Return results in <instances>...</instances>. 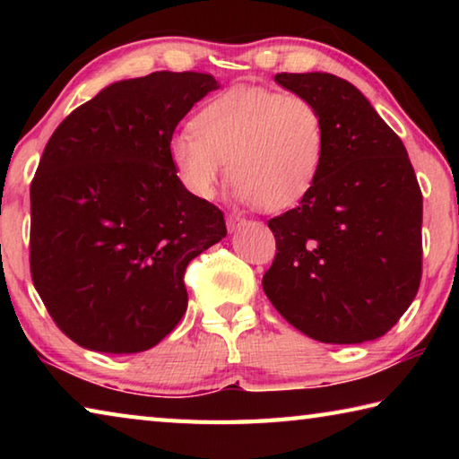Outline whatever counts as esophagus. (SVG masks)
<instances>
[{
  "instance_id": "obj_1",
  "label": "esophagus",
  "mask_w": 459,
  "mask_h": 459,
  "mask_svg": "<svg viewBox=\"0 0 459 459\" xmlns=\"http://www.w3.org/2000/svg\"><path fill=\"white\" fill-rule=\"evenodd\" d=\"M227 224H229V230H238L240 227H245L247 221L243 219V216H238V214H229L227 216Z\"/></svg>"
}]
</instances>
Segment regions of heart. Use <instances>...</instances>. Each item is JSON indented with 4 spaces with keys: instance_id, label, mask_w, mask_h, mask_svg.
<instances>
[{
    "instance_id": "1",
    "label": "heart",
    "mask_w": 459,
    "mask_h": 459,
    "mask_svg": "<svg viewBox=\"0 0 459 459\" xmlns=\"http://www.w3.org/2000/svg\"><path fill=\"white\" fill-rule=\"evenodd\" d=\"M328 134L320 108L301 95L265 87H232L200 108L194 129L169 142V160L186 190L212 198L227 174L240 202L285 211L320 178Z\"/></svg>"
}]
</instances>
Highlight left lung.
<instances>
[{"label":"left lung","mask_w":459,"mask_h":459,"mask_svg":"<svg viewBox=\"0 0 459 459\" xmlns=\"http://www.w3.org/2000/svg\"><path fill=\"white\" fill-rule=\"evenodd\" d=\"M275 82L317 105L328 147L314 190L275 216L263 290L293 328L325 344L377 340L421 283L423 196L405 145L362 92L328 73Z\"/></svg>","instance_id":"8db88e82"}]
</instances>
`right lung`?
Returning <instances> with one entry per match:
<instances>
[{
    "label": "right lung",
    "mask_w": 459,
    "mask_h": 459,
    "mask_svg": "<svg viewBox=\"0 0 459 459\" xmlns=\"http://www.w3.org/2000/svg\"><path fill=\"white\" fill-rule=\"evenodd\" d=\"M219 89L212 74L119 81L68 115L30 186V269L58 328L87 351L134 354L188 307L184 271L227 237L222 212L184 188L174 129Z\"/></svg>",
    "instance_id": "obj_1"
}]
</instances>
